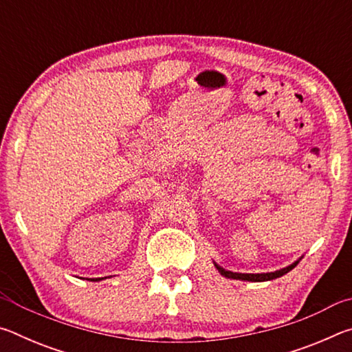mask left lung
<instances>
[{
    "label": "left lung",
    "mask_w": 352,
    "mask_h": 352,
    "mask_svg": "<svg viewBox=\"0 0 352 352\" xmlns=\"http://www.w3.org/2000/svg\"><path fill=\"white\" fill-rule=\"evenodd\" d=\"M301 261V258L292 262L290 265L284 267V269H279L276 272H267V273H237V272H231V270H226L223 267H220L219 264L214 262V265H216V269L219 270V273L225 278H230V279H239V281H252V283H262V281H272V279H276L279 276L285 275V273H289L292 269H295L298 262Z\"/></svg>",
    "instance_id": "8db88e82"
}]
</instances>
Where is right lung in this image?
<instances>
[{
	"label": "right lung",
	"mask_w": 352,
	"mask_h": 352,
	"mask_svg": "<svg viewBox=\"0 0 352 352\" xmlns=\"http://www.w3.org/2000/svg\"><path fill=\"white\" fill-rule=\"evenodd\" d=\"M100 279H104V278H91V281H100Z\"/></svg>",
	"instance_id": "right-lung-1"
}]
</instances>
